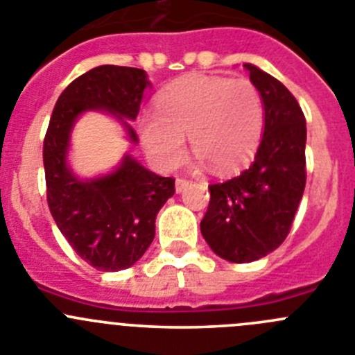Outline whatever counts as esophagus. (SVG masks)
<instances>
[{
    "instance_id": "obj_1",
    "label": "esophagus",
    "mask_w": 355,
    "mask_h": 355,
    "mask_svg": "<svg viewBox=\"0 0 355 355\" xmlns=\"http://www.w3.org/2000/svg\"><path fill=\"white\" fill-rule=\"evenodd\" d=\"M191 184V180H187V178H177V182H175V189H177V193H182L187 185Z\"/></svg>"
}]
</instances>
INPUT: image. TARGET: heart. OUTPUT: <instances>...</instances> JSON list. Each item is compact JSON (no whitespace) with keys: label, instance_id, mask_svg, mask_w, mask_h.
Wrapping results in <instances>:
<instances>
[{"label":"heart","instance_id":"heart-1","mask_svg":"<svg viewBox=\"0 0 355 355\" xmlns=\"http://www.w3.org/2000/svg\"><path fill=\"white\" fill-rule=\"evenodd\" d=\"M263 128V98L248 78L191 75L159 96L157 115L141 117L140 137L159 166H178L189 137L201 161L226 173L252 157Z\"/></svg>","mask_w":355,"mask_h":355}]
</instances>
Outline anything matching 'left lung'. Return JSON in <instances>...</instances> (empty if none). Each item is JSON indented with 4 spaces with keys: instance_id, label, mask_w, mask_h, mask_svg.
Listing matches in <instances>:
<instances>
[{
    "instance_id": "1",
    "label": "left lung",
    "mask_w": 355,
    "mask_h": 355,
    "mask_svg": "<svg viewBox=\"0 0 355 355\" xmlns=\"http://www.w3.org/2000/svg\"><path fill=\"white\" fill-rule=\"evenodd\" d=\"M259 89L264 132L256 157L236 177L208 185L201 234L231 263H252L284 243L306 184V121L289 89L254 64H243Z\"/></svg>"
}]
</instances>
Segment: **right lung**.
<instances>
[{
    "instance_id": "right-lung-1",
    "label": "right lung",
    "mask_w": 355,
    "mask_h": 355,
    "mask_svg": "<svg viewBox=\"0 0 355 355\" xmlns=\"http://www.w3.org/2000/svg\"><path fill=\"white\" fill-rule=\"evenodd\" d=\"M144 69L98 66L62 91L43 140L47 203L62 236L87 264L99 271L132 266L155 234V217L175 194V178L159 177L125 155L114 173L96 180H78L66 166L69 131L85 110H107L121 119L129 138L145 87Z\"/></svg>"
}]
</instances>
